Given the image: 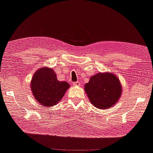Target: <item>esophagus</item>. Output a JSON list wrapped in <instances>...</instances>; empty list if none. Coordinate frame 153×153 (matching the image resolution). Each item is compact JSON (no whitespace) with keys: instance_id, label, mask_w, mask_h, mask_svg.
<instances>
[{"instance_id":"1","label":"esophagus","mask_w":153,"mask_h":153,"mask_svg":"<svg viewBox=\"0 0 153 153\" xmlns=\"http://www.w3.org/2000/svg\"><path fill=\"white\" fill-rule=\"evenodd\" d=\"M73 84H74V86H79V84H80L79 82H74Z\"/></svg>"}]
</instances>
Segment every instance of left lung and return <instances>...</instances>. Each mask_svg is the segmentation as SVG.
<instances>
[{
  "label": "left lung",
  "instance_id": "1",
  "mask_svg": "<svg viewBox=\"0 0 153 153\" xmlns=\"http://www.w3.org/2000/svg\"><path fill=\"white\" fill-rule=\"evenodd\" d=\"M91 103L100 109L109 108L117 103L122 95V84L111 73H98L84 85Z\"/></svg>",
  "mask_w": 153,
  "mask_h": 153
}]
</instances>
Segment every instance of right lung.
I'll use <instances>...</instances> for the list:
<instances>
[{"label":"right lung","instance_id":"1","mask_svg":"<svg viewBox=\"0 0 153 153\" xmlns=\"http://www.w3.org/2000/svg\"><path fill=\"white\" fill-rule=\"evenodd\" d=\"M69 86L67 82L58 81L54 71L48 67L36 71L31 81V90L36 101L47 107L56 105Z\"/></svg>","mask_w":153,"mask_h":153}]
</instances>
